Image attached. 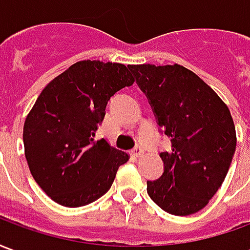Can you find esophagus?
<instances>
[{"instance_id":"34e87169","label":"esophagus","mask_w":250,"mask_h":250,"mask_svg":"<svg viewBox=\"0 0 250 250\" xmlns=\"http://www.w3.org/2000/svg\"><path fill=\"white\" fill-rule=\"evenodd\" d=\"M143 152H145L143 147L136 146V147H134V150H132V155H134V157H141Z\"/></svg>"}]
</instances>
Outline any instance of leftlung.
Wrapping results in <instances>:
<instances>
[{"mask_svg": "<svg viewBox=\"0 0 250 250\" xmlns=\"http://www.w3.org/2000/svg\"><path fill=\"white\" fill-rule=\"evenodd\" d=\"M128 69L171 141V148L159 154L163 174L147 181V193L170 214H194L213 198L230 167L237 143L230 111L185 66L141 64Z\"/></svg>", "mask_w": 250, "mask_h": 250, "instance_id": "obj_1", "label": "left lung"}]
</instances>
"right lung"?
Instances as JSON below:
<instances>
[{
  "mask_svg": "<svg viewBox=\"0 0 250 250\" xmlns=\"http://www.w3.org/2000/svg\"><path fill=\"white\" fill-rule=\"evenodd\" d=\"M135 79L125 64L84 60L55 77L24 125L25 158L46 195L66 208L107 193L128 154L95 141L108 100Z\"/></svg>",
  "mask_w": 250,
  "mask_h": 250,
  "instance_id": "obj_1",
  "label": "right lung"
}]
</instances>
